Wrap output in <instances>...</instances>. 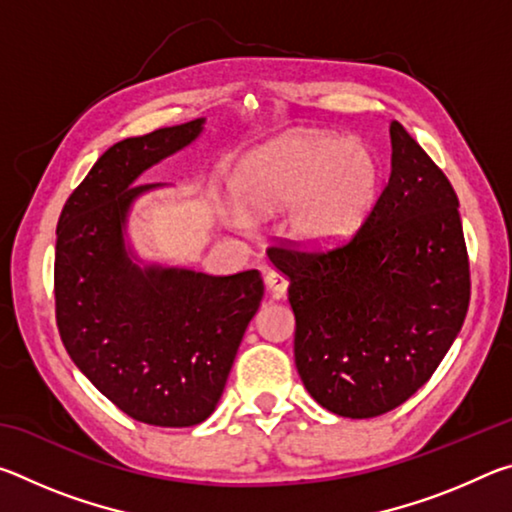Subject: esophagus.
<instances>
[{
	"label": "esophagus",
	"instance_id": "34e87169",
	"mask_svg": "<svg viewBox=\"0 0 512 512\" xmlns=\"http://www.w3.org/2000/svg\"><path fill=\"white\" fill-rule=\"evenodd\" d=\"M264 282H266L268 293H271L273 298H282L289 289V277L280 273V271H268L266 277H264Z\"/></svg>",
	"mask_w": 512,
	"mask_h": 512
}]
</instances>
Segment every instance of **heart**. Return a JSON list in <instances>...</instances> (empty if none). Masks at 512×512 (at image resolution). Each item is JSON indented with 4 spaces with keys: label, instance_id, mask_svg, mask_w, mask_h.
<instances>
[{
    "label": "heart",
    "instance_id": "b5f03b06",
    "mask_svg": "<svg viewBox=\"0 0 512 512\" xmlns=\"http://www.w3.org/2000/svg\"><path fill=\"white\" fill-rule=\"evenodd\" d=\"M230 189L244 212L287 207V232L307 248H332L366 223L379 189V162L366 144L332 133L293 131L237 162ZM241 223L244 216L235 214Z\"/></svg>",
    "mask_w": 512,
    "mask_h": 512
}]
</instances>
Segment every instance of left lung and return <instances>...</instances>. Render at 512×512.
<instances>
[{"label":"left lung","mask_w":512,"mask_h":512,"mask_svg":"<svg viewBox=\"0 0 512 512\" xmlns=\"http://www.w3.org/2000/svg\"><path fill=\"white\" fill-rule=\"evenodd\" d=\"M391 178L361 230L332 250L273 248L289 277L296 368L343 418H375L429 381L470 307L458 196L391 121Z\"/></svg>","instance_id":"8db88e82"}]
</instances>
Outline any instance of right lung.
<instances>
[{
  "label": "right lung",
  "instance_id": "add662e5",
  "mask_svg": "<svg viewBox=\"0 0 512 512\" xmlns=\"http://www.w3.org/2000/svg\"><path fill=\"white\" fill-rule=\"evenodd\" d=\"M205 119L128 137L94 162L56 228V325L69 357L117 409L155 427L210 418L264 296L259 271L205 275L137 266L128 210L162 185H135L192 144Z\"/></svg>",
  "mask_w": 512,
  "mask_h": 512
}]
</instances>
